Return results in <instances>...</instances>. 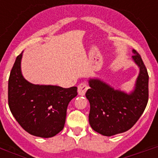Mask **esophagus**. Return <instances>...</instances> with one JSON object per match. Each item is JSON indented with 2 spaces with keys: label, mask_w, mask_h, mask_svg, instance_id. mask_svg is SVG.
Masks as SVG:
<instances>
[{
  "label": "esophagus",
  "mask_w": 158,
  "mask_h": 158,
  "mask_svg": "<svg viewBox=\"0 0 158 158\" xmlns=\"http://www.w3.org/2000/svg\"><path fill=\"white\" fill-rule=\"evenodd\" d=\"M88 89H89V86L87 85V84L85 83V82H82V83H81L80 85H78V88H77L78 94L81 95V96H84V95L85 94Z\"/></svg>",
  "instance_id": "esophagus-1"
}]
</instances>
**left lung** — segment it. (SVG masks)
<instances>
[{
  "label": "left lung",
  "mask_w": 158,
  "mask_h": 158,
  "mask_svg": "<svg viewBox=\"0 0 158 158\" xmlns=\"http://www.w3.org/2000/svg\"><path fill=\"white\" fill-rule=\"evenodd\" d=\"M132 56L140 68L135 89L131 94L115 90L99 79L89 80L85 96L90 104L89 121L95 131L104 136L128 131L139 120L149 100V75L140 54Z\"/></svg>",
  "instance_id": "8db88e82"
}]
</instances>
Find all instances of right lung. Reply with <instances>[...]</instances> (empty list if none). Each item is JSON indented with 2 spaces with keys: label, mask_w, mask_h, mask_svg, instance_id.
Instances as JSON below:
<instances>
[{
  "label": "right lung",
  "mask_w": 158,
  "mask_h": 158,
  "mask_svg": "<svg viewBox=\"0 0 158 158\" xmlns=\"http://www.w3.org/2000/svg\"><path fill=\"white\" fill-rule=\"evenodd\" d=\"M22 54L16 57L8 79V106L14 118L27 133L51 138L64 128L67 107L77 95V88L28 82L20 70Z\"/></svg>",
  "instance_id": "add662e5"
}]
</instances>
